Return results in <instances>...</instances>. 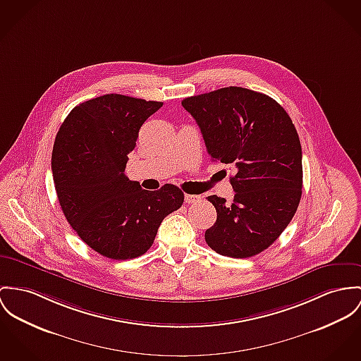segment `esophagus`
Here are the masks:
<instances>
[{"label":"esophagus","instance_id":"34e87169","mask_svg":"<svg viewBox=\"0 0 361 361\" xmlns=\"http://www.w3.org/2000/svg\"><path fill=\"white\" fill-rule=\"evenodd\" d=\"M199 200H200V196H199V195H185V203L192 204V203H197Z\"/></svg>","mask_w":361,"mask_h":361}]
</instances>
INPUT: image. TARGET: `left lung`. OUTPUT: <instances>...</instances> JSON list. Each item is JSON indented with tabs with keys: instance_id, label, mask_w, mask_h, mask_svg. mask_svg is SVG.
Listing matches in <instances>:
<instances>
[{
	"instance_id": "1",
	"label": "left lung",
	"mask_w": 361,
	"mask_h": 361,
	"mask_svg": "<svg viewBox=\"0 0 361 361\" xmlns=\"http://www.w3.org/2000/svg\"><path fill=\"white\" fill-rule=\"evenodd\" d=\"M200 128L213 162L233 164L232 204L212 195L217 220L204 233L216 252L247 258L268 249L293 220L302 195L295 126L272 97L229 86L181 102Z\"/></svg>"
}]
</instances>
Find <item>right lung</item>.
<instances>
[{
    "instance_id": "right-lung-1",
    "label": "right lung",
    "mask_w": 361,
    "mask_h": 361,
    "mask_svg": "<svg viewBox=\"0 0 361 361\" xmlns=\"http://www.w3.org/2000/svg\"><path fill=\"white\" fill-rule=\"evenodd\" d=\"M162 104L104 94L74 107L56 135L52 173L60 207L83 242L107 258L142 255L161 222L184 202L173 184L147 191L125 174L140 128Z\"/></svg>"
}]
</instances>
